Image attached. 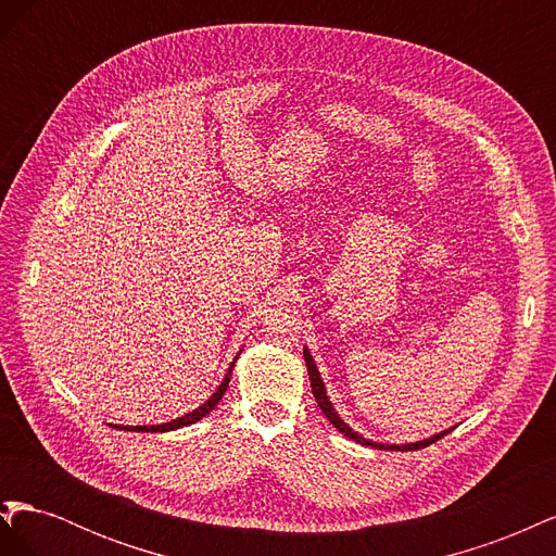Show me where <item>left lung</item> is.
Instances as JSON below:
<instances>
[{
    "label": "left lung",
    "mask_w": 556,
    "mask_h": 556,
    "mask_svg": "<svg viewBox=\"0 0 556 556\" xmlns=\"http://www.w3.org/2000/svg\"><path fill=\"white\" fill-rule=\"evenodd\" d=\"M304 359H306V368H308V378H311V387H313V396H315V401H317V406L323 408V413L327 415V419L329 422L339 429L343 435H348V439H352V441H357V443H362V445H371V447H380V450H422V447H427V445H431V443H435V441H441L443 435L447 433V431H443V433H435V435H431V439H427V441H417V443H406V445H382V443H374V441H366L364 435H359L357 431H352L343 419L339 417V413L333 410V406H331V401L327 399V392H325V382H323V378H319V371H317V366H315V362H313V357H311V352L308 350H304Z\"/></svg>",
    "instance_id": "left-lung-1"
}]
</instances>
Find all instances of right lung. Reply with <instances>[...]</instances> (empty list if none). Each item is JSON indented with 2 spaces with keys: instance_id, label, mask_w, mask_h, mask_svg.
I'll use <instances>...</instances> for the list:
<instances>
[{
  "instance_id": "add662e5",
  "label": "right lung",
  "mask_w": 556,
  "mask_h": 556,
  "mask_svg": "<svg viewBox=\"0 0 556 556\" xmlns=\"http://www.w3.org/2000/svg\"><path fill=\"white\" fill-rule=\"evenodd\" d=\"M231 371H233V362L229 364V371H227L225 380L220 382V387H217V390H215V394H213L206 403H201V406H199L197 410H192V413H188V415H182V417H178V419H172V422H166V425H155V427H115V429H127V431H174V429H180V427L194 425L197 419L206 417V415L217 406V401L223 399V394L227 392V384H229Z\"/></svg>"
}]
</instances>
